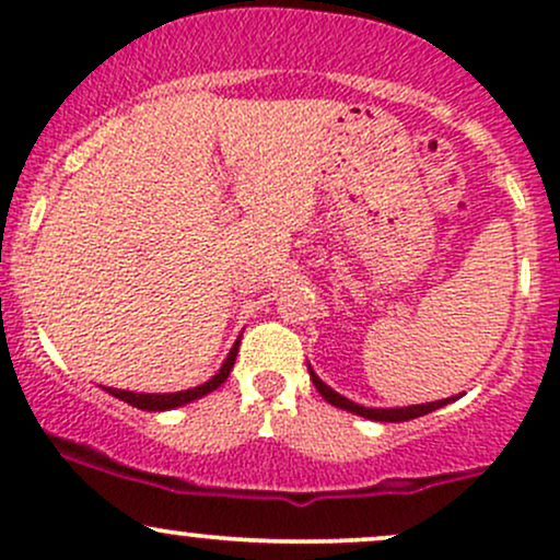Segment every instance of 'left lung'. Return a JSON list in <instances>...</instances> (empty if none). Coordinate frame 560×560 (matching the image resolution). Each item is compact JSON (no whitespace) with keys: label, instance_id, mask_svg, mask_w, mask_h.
<instances>
[{"label":"left lung","instance_id":"obj_1","mask_svg":"<svg viewBox=\"0 0 560 560\" xmlns=\"http://www.w3.org/2000/svg\"><path fill=\"white\" fill-rule=\"evenodd\" d=\"M311 378H313V384H316L318 395L324 397L326 402L337 405V408L350 410V413H358V416H363V419H371V421H392V423L410 421V419H419V416L432 413V410L442 408V405L453 402V397H447V400H436V402H427V405H408V408H363V405L347 400V397L337 395V392H334L331 387H326V384L320 382V378L313 374V371H311Z\"/></svg>","mask_w":560,"mask_h":560}]
</instances>
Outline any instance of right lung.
<instances>
[{"label": "right lung", "mask_w": 560, "mask_h": 560, "mask_svg": "<svg viewBox=\"0 0 560 560\" xmlns=\"http://www.w3.org/2000/svg\"><path fill=\"white\" fill-rule=\"evenodd\" d=\"M236 352H240V342L231 347L229 358H226V361H223L221 371H218V374L210 378V382L199 384V387H195V389L171 392V395H141V392H126V389H110V387H107V392L118 397V400H124V402L133 405V408H141V410H171V408H178V405H186V402L197 400V397L208 395V392H213V389L221 387V384L229 378L231 369H234Z\"/></svg>", "instance_id": "obj_1"}]
</instances>
